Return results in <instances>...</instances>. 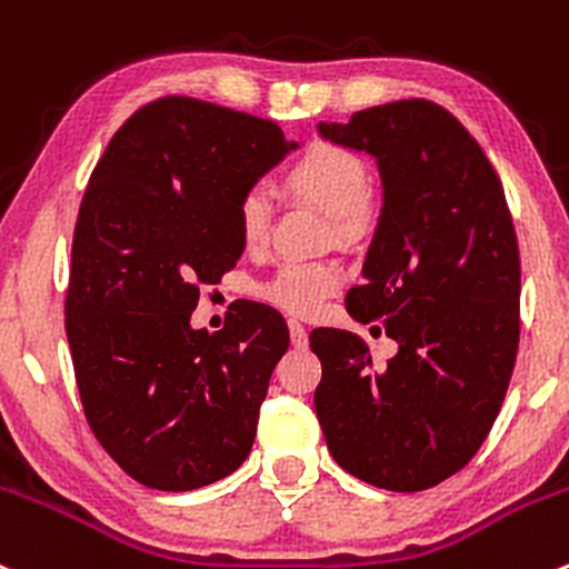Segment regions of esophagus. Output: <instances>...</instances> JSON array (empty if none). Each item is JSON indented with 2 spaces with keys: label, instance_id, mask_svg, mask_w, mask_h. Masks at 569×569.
I'll list each match as a JSON object with an SVG mask.
<instances>
[{
  "label": "esophagus",
  "instance_id": "esophagus-1",
  "mask_svg": "<svg viewBox=\"0 0 569 569\" xmlns=\"http://www.w3.org/2000/svg\"><path fill=\"white\" fill-rule=\"evenodd\" d=\"M289 335L295 349H308V330H305L300 321H289Z\"/></svg>",
  "mask_w": 569,
  "mask_h": 569
}]
</instances>
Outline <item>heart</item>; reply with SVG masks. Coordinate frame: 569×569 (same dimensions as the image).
I'll use <instances>...</instances> for the list:
<instances>
[{
	"label": "heart",
	"instance_id": "1",
	"mask_svg": "<svg viewBox=\"0 0 569 569\" xmlns=\"http://www.w3.org/2000/svg\"><path fill=\"white\" fill-rule=\"evenodd\" d=\"M289 188L302 199L313 201L335 218L340 237L360 234L368 223V193L370 174L360 154L338 143H310L300 160L289 169ZM269 196L264 188L244 190L237 204V229L244 248L264 244L269 231ZM343 280L338 264L332 261H286L272 278L259 286V295L269 305L291 316H313L327 297Z\"/></svg>",
	"mask_w": 569,
	"mask_h": 569
}]
</instances>
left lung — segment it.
<instances>
[{"label":"left lung","instance_id":"obj_1","mask_svg":"<svg viewBox=\"0 0 569 569\" xmlns=\"http://www.w3.org/2000/svg\"><path fill=\"white\" fill-rule=\"evenodd\" d=\"M316 130L376 160L381 212L346 310L360 325L381 321L398 343L379 370L360 335L310 332L321 360L316 415L357 480L433 488L480 450L516 365L521 259L505 190L480 143L430 100Z\"/></svg>","mask_w":569,"mask_h":569}]
</instances>
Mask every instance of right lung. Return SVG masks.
Listing matches in <instances>:
<instances>
[{
	"instance_id": "obj_1",
	"label": "right lung",
	"mask_w": 569,
	"mask_h": 569,
	"mask_svg": "<svg viewBox=\"0 0 569 569\" xmlns=\"http://www.w3.org/2000/svg\"><path fill=\"white\" fill-rule=\"evenodd\" d=\"M297 147L269 119L160 98L113 133L89 177L64 330L89 428L141 486H209L253 447L286 321L248 302L209 335L190 313L199 283L242 256V193Z\"/></svg>"
}]
</instances>
